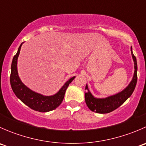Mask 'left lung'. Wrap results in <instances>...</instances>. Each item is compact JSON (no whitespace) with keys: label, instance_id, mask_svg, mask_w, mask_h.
I'll list each match as a JSON object with an SVG mask.
<instances>
[{"label":"left lung","instance_id":"8db88e82","mask_svg":"<svg viewBox=\"0 0 146 146\" xmlns=\"http://www.w3.org/2000/svg\"><path fill=\"white\" fill-rule=\"evenodd\" d=\"M131 53L132 58L134 63V73L133 78L129 85L121 92L115 95L108 96L104 98H98L94 96L86 84L85 92V103L88 108L91 111L100 114H107L114 111L116 109L120 107L126 100L130 98L133 92L134 91L137 82V61L136 58L133 55L132 47H131Z\"/></svg>","mask_w":146,"mask_h":146}]
</instances>
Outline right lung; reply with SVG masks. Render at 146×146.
Wrapping results in <instances>:
<instances>
[{
	"instance_id": "add662e5",
	"label": "right lung",
	"mask_w": 146,
	"mask_h": 146,
	"mask_svg": "<svg viewBox=\"0 0 146 146\" xmlns=\"http://www.w3.org/2000/svg\"><path fill=\"white\" fill-rule=\"evenodd\" d=\"M20 44L17 54L13 57L11 64V73H10V85L15 95L25 104L30 107L33 110L39 112H47L52 111L58 107L64 98L66 89L76 76L70 78L64 84L61 89L53 95H44L35 92L26 86L20 78L17 71V59L23 44Z\"/></svg>"
}]
</instances>
